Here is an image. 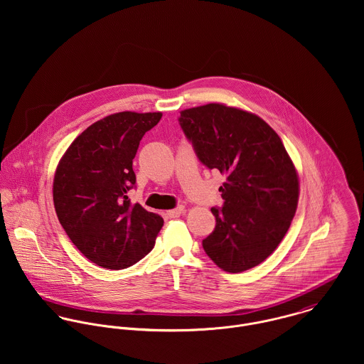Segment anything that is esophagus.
I'll return each instance as SVG.
<instances>
[{"label":"esophagus","mask_w":364,"mask_h":364,"mask_svg":"<svg viewBox=\"0 0 364 364\" xmlns=\"http://www.w3.org/2000/svg\"><path fill=\"white\" fill-rule=\"evenodd\" d=\"M183 206H178V208H172V210H169L168 211V215L171 217V218H176V217H179L182 213H183Z\"/></svg>","instance_id":"obj_1"}]
</instances>
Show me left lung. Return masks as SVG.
Listing matches in <instances>:
<instances>
[{
    "label": "left lung",
    "mask_w": 364,
    "mask_h": 364,
    "mask_svg": "<svg viewBox=\"0 0 364 364\" xmlns=\"http://www.w3.org/2000/svg\"><path fill=\"white\" fill-rule=\"evenodd\" d=\"M178 120L199 161L227 175L205 252L230 273L259 264L286 235L299 202L297 172L280 137L257 114L225 105L186 109Z\"/></svg>",
    "instance_id": "obj_1"
}]
</instances>
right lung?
<instances>
[{"label":"right lung","instance_id":"right-lung-1","mask_svg":"<svg viewBox=\"0 0 364 364\" xmlns=\"http://www.w3.org/2000/svg\"><path fill=\"white\" fill-rule=\"evenodd\" d=\"M162 113L120 112L91 124L61 158L53 202L80 252L105 269H126L156 244L164 220L127 193L136 186L133 158Z\"/></svg>","mask_w":364,"mask_h":364}]
</instances>
